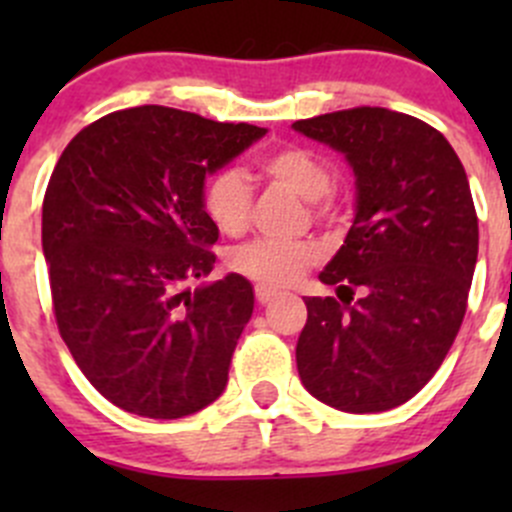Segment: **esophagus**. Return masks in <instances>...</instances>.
Instances as JSON below:
<instances>
[{
  "instance_id": "esophagus-1",
  "label": "esophagus",
  "mask_w": 512,
  "mask_h": 512,
  "mask_svg": "<svg viewBox=\"0 0 512 512\" xmlns=\"http://www.w3.org/2000/svg\"><path fill=\"white\" fill-rule=\"evenodd\" d=\"M277 289H272V287H265V285H257L255 287V297H257V302L260 304H267V302H272V299L277 297Z\"/></svg>"
}]
</instances>
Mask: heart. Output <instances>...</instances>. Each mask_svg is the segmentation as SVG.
Segmentation results:
<instances>
[{
    "label": "heart",
    "mask_w": 512,
    "mask_h": 512,
    "mask_svg": "<svg viewBox=\"0 0 512 512\" xmlns=\"http://www.w3.org/2000/svg\"><path fill=\"white\" fill-rule=\"evenodd\" d=\"M260 170L272 183L282 185L297 198L317 203L332 185V173L317 153L299 146L277 148L260 160ZM208 218L225 235H240L250 225L252 190L237 170L213 175L203 190ZM319 260L317 247L309 242L252 240L235 247L227 257L230 270L265 287H287L297 282Z\"/></svg>",
    "instance_id": "b5f03b06"
}]
</instances>
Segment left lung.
<instances>
[{
	"label": "left lung",
	"instance_id": "8db88e82",
	"mask_svg": "<svg viewBox=\"0 0 512 512\" xmlns=\"http://www.w3.org/2000/svg\"><path fill=\"white\" fill-rule=\"evenodd\" d=\"M347 158L354 220L307 297L297 342L304 389L347 414L396 409L446 359L478 260V218L451 143L406 113L349 108L292 123ZM362 297L352 305L353 289Z\"/></svg>",
	"mask_w": 512,
	"mask_h": 512
}]
</instances>
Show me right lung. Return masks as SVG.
I'll list each match as a JSON object with an SVG mask.
<instances>
[{
	"mask_svg": "<svg viewBox=\"0 0 512 512\" xmlns=\"http://www.w3.org/2000/svg\"><path fill=\"white\" fill-rule=\"evenodd\" d=\"M267 128L218 123L165 106L108 113L76 133L41 208L56 324L101 396L128 414L183 418L227 386L255 307L252 285L213 272L218 225L205 175Z\"/></svg>",
	"mask_w": 512,
	"mask_h": 512,
	"instance_id": "1",
	"label": "right lung"
}]
</instances>
